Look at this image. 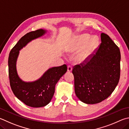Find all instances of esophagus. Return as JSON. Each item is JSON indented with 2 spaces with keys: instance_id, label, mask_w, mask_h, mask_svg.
I'll return each mask as SVG.
<instances>
[{
  "instance_id": "1",
  "label": "esophagus",
  "mask_w": 129,
  "mask_h": 129,
  "mask_svg": "<svg viewBox=\"0 0 129 129\" xmlns=\"http://www.w3.org/2000/svg\"><path fill=\"white\" fill-rule=\"evenodd\" d=\"M72 71V67L71 66V65H68V72H71Z\"/></svg>"
}]
</instances>
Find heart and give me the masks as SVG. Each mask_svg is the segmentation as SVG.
Segmentation results:
<instances>
[{
	"mask_svg": "<svg viewBox=\"0 0 129 129\" xmlns=\"http://www.w3.org/2000/svg\"><path fill=\"white\" fill-rule=\"evenodd\" d=\"M90 38L91 36L88 34H82L75 39L68 48V52L76 53L85 46L76 57V62L78 64L87 61L92 56L99 45V39L97 37Z\"/></svg>",
	"mask_w": 129,
	"mask_h": 129,
	"instance_id": "obj_1",
	"label": "heart"
}]
</instances>
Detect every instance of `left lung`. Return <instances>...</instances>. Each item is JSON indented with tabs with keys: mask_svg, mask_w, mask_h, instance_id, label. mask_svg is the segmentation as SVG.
Wrapping results in <instances>:
<instances>
[{
	"mask_svg": "<svg viewBox=\"0 0 129 129\" xmlns=\"http://www.w3.org/2000/svg\"><path fill=\"white\" fill-rule=\"evenodd\" d=\"M100 36L102 43L95 54L86 64L75 65L72 71L76 95L87 104L106 99L120 79V49L107 34Z\"/></svg>",
	"mask_w": 129,
	"mask_h": 129,
	"instance_id": "1",
	"label": "left lung"
}]
</instances>
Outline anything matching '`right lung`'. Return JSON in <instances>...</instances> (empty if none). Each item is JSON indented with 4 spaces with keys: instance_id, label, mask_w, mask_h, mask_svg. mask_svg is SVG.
Masks as SVG:
<instances>
[{
    "instance_id": "obj_1",
    "label": "right lung",
    "mask_w": 129,
    "mask_h": 129,
    "mask_svg": "<svg viewBox=\"0 0 129 129\" xmlns=\"http://www.w3.org/2000/svg\"><path fill=\"white\" fill-rule=\"evenodd\" d=\"M46 32L45 30L39 29L28 33L18 41L9 55L8 72L12 90L18 99L31 107L39 108L47 105L55 93L56 84L67 71V66L64 64L48 69L41 78L33 82H25L18 76L16 62L20 51Z\"/></svg>"
}]
</instances>
